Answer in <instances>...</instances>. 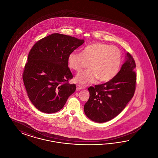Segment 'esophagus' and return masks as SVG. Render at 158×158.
I'll use <instances>...</instances> for the list:
<instances>
[{"mask_svg":"<svg viewBox=\"0 0 158 158\" xmlns=\"http://www.w3.org/2000/svg\"><path fill=\"white\" fill-rule=\"evenodd\" d=\"M76 89H77V90H80L83 89V88L82 87L81 85H76Z\"/></svg>","mask_w":158,"mask_h":158,"instance_id":"esophagus-1","label":"esophagus"}]
</instances>
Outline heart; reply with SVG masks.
Masks as SVG:
<instances>
[{
    "instance_id": "b5f03b06",
    "label": "heart",
    "mask_w": 158,
    "mask_h": 158,
    "mask_svg": "<svg viewBox=\"0 0 158 158\" xmlns=\"http://www.w3.org/2000/svg\"><path fill=\"white\" fill-rule=\"evenodd\" d=\"M69 68L81 71L89 63V69L76 76V82L85 86L98 79L101 82L112 80L118 73L122 62V54L118 48L104 43L87 45L82 53H70L68 58Z\"/></svg>"
}]
</instances>
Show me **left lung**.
Segmentation results:
<instances>
[{
  "label": "left lung",
  "instance_id": "obj_1",
  "mask_svg": "<svg viewBox=\"0 0 158 158\" xmlns=\"http://www.w3.org/2000/svg\"><path fill=\"white\" fill-rule=\"evenodd\" d=\"M120 70L112 80L88 88L89 98L84 112L91 120L104 123L112 120L133 98L136 85L135 61L129 53Z\"/></svg>",
  "mask_w": 158,
  "mask_h": 158
}]
</instances>
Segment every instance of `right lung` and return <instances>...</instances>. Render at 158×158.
<instances>
[{
	"label": "right lung",
	"mask_w": 158,
	"mask_h": 158,
	"mask_svg": "<svg viewBox=\"0 0 158 158\" xmlns=\"http://www.w3.org/2000/svg\"><path fill=\"white\" fill-rule=\"evenodd\" d=\"M84 43L58 33L43 38L31 49L23 72V81L28 98L43 113H56L75 91V84L68 67V58Z\"/></svg>",
	"instance_id": "obj_1"
}]
</instances>
